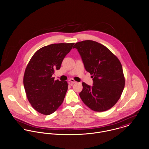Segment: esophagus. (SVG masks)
I'll return each instance as SVG.
<instances>
[{
    "label": "esophagus",
    "mask_w": 149,
    "mask_h": 149,
    "mask_svg": "<svg viewBox=\"0 0 149 149\" xmlns=\"http://www.w3.org/2000/svg\"><path fill=\"white\" fill-rule=\"evenodd\" d=\"M77 83V82L74 79H70V80H69V84H72V83Z\"/></svg>",
    "instance_id": "obj_1"
}]
</instances>
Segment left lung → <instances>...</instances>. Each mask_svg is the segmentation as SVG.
<instances>
[{"mask_svg":"<svg viewBox=\"0 0 149 149\" xmlns=\"http://www.w3.org/2000/svg\"><path fill=\"white\" fill-rule=\"evenodd\" d=\"M79 52L85 69L92 76L93 86L82 83L79 96L83 102L94 111H105L119 99L125 85L122 65L116 55L104 45L86 40L74 47Z\"/></svg>","mask_w":149,"mask_h":149,"instance_id":"1","label":"left lung"}]
</instances>
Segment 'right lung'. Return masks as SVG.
I'll use <instances>...</instances> for the list:
<instances>
[{
  "mask_svg": "<svg viewBox=\"0 0 149 149\" xmlns=\"http://www.w3.org/2000/svg\"><path fill=\"white\" fill-rule=\"evenodd\" d=\"M74 43H55L38 50L26 68L23 84L28 100L38 113L50 115L62 104L67 91L66 81H55L52 75Z\"/></svg>",
  "mask_w": 149,
  "mask_h": 149,
  "instance_id": "1",
  "label": "right lung"
}]
</instances>
